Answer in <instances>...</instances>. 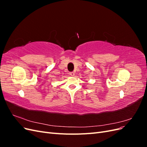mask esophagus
<instances>
[{
	"mask_svg": "<svg viewBox=\"0 0 147 147\" xmlns=\"http://www.w3.org/2000/svg\"><path fill=\"white\" fill-rule=\"evenodd\" d=\"M69 74L71 75V76H74L75 73H74V72H69Z\"/></svg>",
	"mask_w": 147,
	"mask_h": 147,
	"instance_id": "esophagus-1",
	"label": "esophagus"
}]
</instances>
